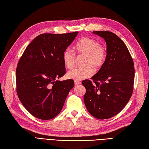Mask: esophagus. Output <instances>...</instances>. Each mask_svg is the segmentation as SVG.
Segmentation results:
<instances>
[{
	"label": "esophagus",
	"mask_w": 149,
	"mask_h": 149,
	"mask_svg": "<svg viewBox=\"0 0 149 149\" xmlns=\"http://www.w3.org/2000/svg\"><path fill=\"white\" fill-rule=\"evenodd\" d=\"M81 83L80 81H74V84H75V86H78V85H79Z\"/></svg>",
	"instance_id": "1"
}]
</instances>
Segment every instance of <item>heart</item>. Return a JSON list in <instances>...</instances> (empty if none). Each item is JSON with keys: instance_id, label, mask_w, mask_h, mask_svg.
Returning <instances> with one entry per match:
<instances>
[{"instance_id": "heart-1", "label": "heart", "mask_w": 149, "mask_h": 149, "mask_svg": "<svg viewBox=\"0 0 149 149\" xmlns=\"http://www.w3.org/2000/svg\"><path fill=\"white\" fill-rule=\"evenodd\" d=\"M76 52L86 55L83 67L75 68L67 73V77L75 81H81L91 77L94 74L93 67L98 69L103 66L107 59V49L105 45L99 44L94 38L84 37L81 39L75 45ZM65 67L71 69L74 67L76 55L73 51L68 48L65 50L62 55Z\"/></svg>"}]
</instances>
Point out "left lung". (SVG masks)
I'll return each mask as SVG.
<instances>
[{"instance_id":"left-lung-1","label":"left lung","mask_w":149,"mask_h":149,"mask_svg":"<svg viewBox=\"0 0 149 149\" xmlns=\"http://www.w3.org/2000/svg\"><path fill=\"white\" fill-rule=\"evenodd\" d=\"M107 44L105 64L94 76L86 79L84 101L89 113L97 119H108L124 109L132 94L134 66L126 45L110 31H93Z\"/></svg>"}]
</instances>
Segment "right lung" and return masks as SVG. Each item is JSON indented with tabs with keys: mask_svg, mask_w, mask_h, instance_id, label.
<instances>
[{
	"mask_svg": "<svg viewBox=\"0 0 149 149\" xmlns=\"http://www.w3.org/2000/svg\"><path fill=\"white\" fill-rule=\"evenodd\" d=\"M78 31L44 33L34 38L20 57L16 70L17 92L23 105L40 120H50L63 107L74 81H57L65 73L63 53Z\"/></svg>",
	"mask_w": 149,
	"mask_h": 149,
	"instance_id": "obj_1",
	"label": "right lung"
}]
</instances>
